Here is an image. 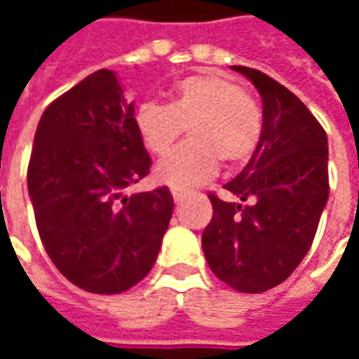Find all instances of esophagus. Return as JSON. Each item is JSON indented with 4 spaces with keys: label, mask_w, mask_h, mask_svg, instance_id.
<instances>
[{
    "label": "esophagus",
    "mask_w": 359,
    "mask_h": 359,
    "mask_svg": "<svg viewBox=\"0 0 359 359\" xmlns=\"http://www.w3.org/2000/svg\"><path fill=\"white\" fill-rule=\"evenodd\" d=\"M171 194L175 202H182V198L187 196V192H182L180 188H171Z\"/></svg>",
    "instance_id": "34e87169"
}]
</instances>
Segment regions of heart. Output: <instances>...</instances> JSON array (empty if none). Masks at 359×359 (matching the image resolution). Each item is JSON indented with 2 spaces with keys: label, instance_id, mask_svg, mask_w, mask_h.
<instances>
[{
  "label": "heart",
  "instance_id": "b5f03b06",
  "mask_svg": "<svg viewBox=\"0 0 359 359\" xmlns=\"http://www.w3.org/2000/svg\"><path fill=\"white\" fill-rule=\"evenodd\" d=\"M184 128L190 142L156 167V179L172 188L210 180L219 161L248 163L262 142L264 111L236 82L205 71L177 82L167 105L146 102L136 111V130L151 156H167Z\"/></svg>",
  "mask_w": 359,
  "mask_h": 359
}]
</instances>
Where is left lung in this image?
<instances>
[{"mask_svg":"<svg viewBox=\"0 0 359 359\" xmlns=\"http://www.w3.org/2000/svg\"><path fill=\"white\" fill-rule=\"evenodd\" d=\"M264 102V134L248 165L226 182L236 202L210 194L213 217L202 234L211 271L238 292H265L292 275L329 200L323 126L288 88L262 71L234 65Z\"/></svg>","mask_w":359,"mask_h":359,"instance_id":"1","label":"left lung"}]
</instances>
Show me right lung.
<instances>
[{"label":"right lung","mask_w":359,"mask_h":359,"mask_svg":"<svg viewBox=\"0 0 359 359\" xmlns=\"http://www.w3.org/2000/svg\"><path fill=\"white\" fill-rule=\"evenodd\" d=\"M134 103L95 71L48 105L34 134L28 194L42 244L82 290L118 294L156 264L172 215L167 187L125 196L149 172Z\"/></svg>","instance_id":"obj_1"}]
</instances>
